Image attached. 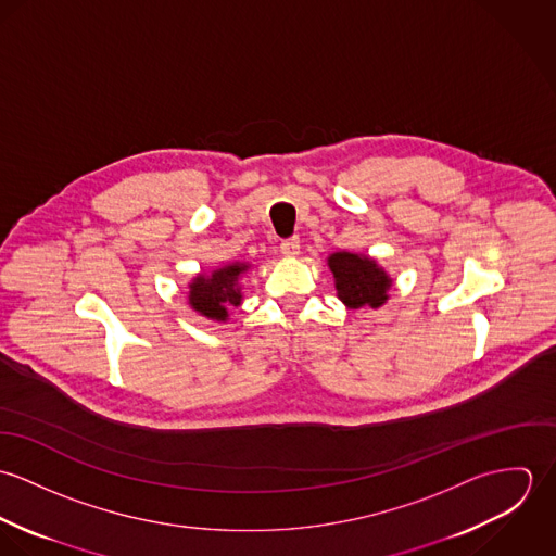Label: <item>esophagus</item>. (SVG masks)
Listing matches in <instances>:
<instances>
[{"instance_id":"obj_1","label":"esophagus","mask_w":556,"mask_h":556,"mask_svg":"<svg viewBox=\"0 0 556 556\" xmlns=\"http://www.w3.org/2000/svg\"><path fill=\"white\" fill-rule=\"evenodd\" d=\"M280 252H282V256H287V258H295V256L300 254V238L285 239V241L280 243Z\"/></svg>"}]
</instances>
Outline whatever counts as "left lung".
Here are the masks:
<instances>
[{
	"mask_svg": "<svg viewBox=\"0 0 556 556\" xmlns=\"http://www.w3.org/2000/svg\"><path fill=\"white\" fill-rule=\"evenodd\" d=\"M327 265L336 280L338 300L349 308H379L388 302V291L392 278L379 263L364 254L353 252H333L327 258Z\"/></svg>",
	"mask_w": 556,
	"mask_h": 556,
	"instance_id": "8db88e82",
	"label": "left lung"
}]
</instances>
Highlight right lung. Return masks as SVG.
<instances>
[{"label": "right lung", "instance_id": "add662e5", "mask_svg": "<svg viewBox=\"0 0 556 556\" xmlns=\"http://www.w3.org/2000/svg\"><path fill=\"white\" fill-rule=\"evenodd\" d=\"M248 269V263H229L214 269L210 276L199 274L188 285V304L203 317L227 320L229 306L241 304L239 278Z\"/></svg>", "mask_w": 556, "mask_h": 556}]
</instances>
